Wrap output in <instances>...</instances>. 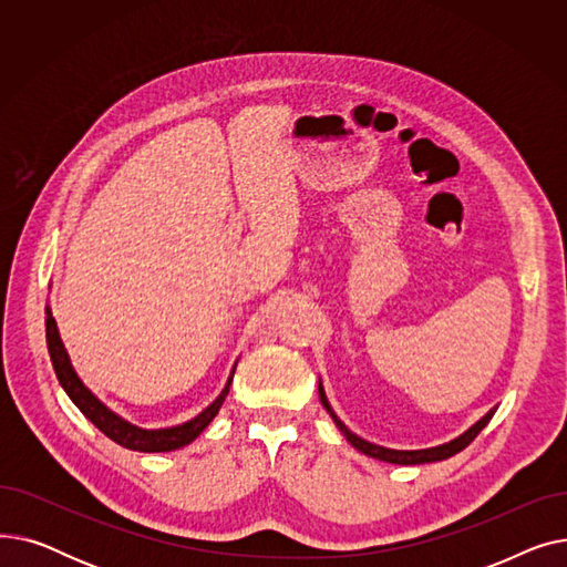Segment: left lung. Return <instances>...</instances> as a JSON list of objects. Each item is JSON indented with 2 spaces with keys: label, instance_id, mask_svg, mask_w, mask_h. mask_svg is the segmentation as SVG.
Instances as JSON below:
<instances>
[{
  "label": "left lung",
  "instance_id": "left-lung-1",
  "mask_svg": "<svg viewBox=\"0 0 567 567\" xmlns=\"http://www.w3.org/2000/svg\"><path fill=\"white\" fill-rule=\"evenodd\" d=\"M319 400H321V404H323V409L329 411V415L333 419V423L338 425V430L344 434V439L353 445L355 451L359 453H363V455H368V457H374V460H381V462H389V464H402V466H415V464H430V462H441V460H449V457H453V455H457L460 451H464L466 445L481 434V430L492 421V415H494V411H496V406L494 409H489L481 421H475L466 432H462L460 436H455L453 441H449V443H441V445H432V449H421V451H395V449H383V445H379V443H372V441H365L363 436H359V434H353L340 419L336 415V411H333V406H331V402H329V398H326V391H323V383H321V379H319Z\"/></svg>",
  "mask_w": 567,
  "mask_h": 567
}]
</instances>
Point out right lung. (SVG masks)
Segmentation results:
<instances>
[{"mask_svg": "<svg viewBox=\"0 0 567 567\" xmlns=\"http://www.w3.org/2000/svg\"><path fill=\"white\" fill-rule=\"evenodd\" d=\"M45 338H48V351H50L54 374H56L59 383H62L66 395L71 398V402L84 413V419L92 421L107 439H112L118 445H124V449H128V451H137V453H169V451H178V449H184V445L193 443L208 427V423H212L218 415V411L229 393V385H231L234 370H236V363H234L220 395L202 413H197L195 419H190L182 425H174V427L146 430V427L133 425L131 421L122 419V415L112 411L105 402H101L92 391L86 389L84 381L78 377V372L71 363V355L62 342V336H59L56 321L52 317L50 306H45Z\"/></svg>", "mask_w": 567, "mask_h": 567, "instance_id": "right-lung-1", "label": "right lung"}]
</instances>
